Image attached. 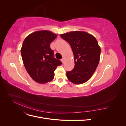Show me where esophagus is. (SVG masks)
<instances>
[{
  "label": "esophagus",
  "mask_w": 126,
  "mask_h": 126,
  "mask_svg": "<svg viewBox=\"0 0 126 126\" xmlns=\"http://www.w3.org/2000/svg\"><path fill=\"white\" fill-rule=\"evenodd\" d=\"M64 60H65V59H64V58H63L62 59V62L63 63H64Z\"/></svg>",
  "instance_id": "1"
}]
</instances>
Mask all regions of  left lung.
<instances>
[{"instance_id":"obj_1","label":"left lung","mask_w":126,"mask_h":126,"mask_svg":"<svg viewBox=\"0 0 126 126\" xmlns=\"http://www.w3.org/2000/svg\"><path fill=\"white\" fill-rule=\"evenodd\" d=\"M60 36L69 43L74 56L75 67L67 72L68 79L75 84L86 82L93 76L99 63L101 49L97 39L85 32H70Z\"/></svg>"}]
</instances>
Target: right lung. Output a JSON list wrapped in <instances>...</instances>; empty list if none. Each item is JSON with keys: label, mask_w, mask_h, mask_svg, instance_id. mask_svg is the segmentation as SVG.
I'll return each instance as SVG.
<instances>
[{"label": "right lung", "mask_w": 126, "mask_h": 126, "mask_svg": "<svg viewBox=\"0 0 126 126\" xmlns=\"http://www.w3.org/2000/svg\"><path fill=\"white\" fill-rule=\"evenodd\" d=\"M57 35L49 30H39L30 33L25 39L21 49L26 69L34 81L39 83L51 81L54 71L62 64L54 57L50 44Z\"/></svg>", "instance_id": "right-lung-1"}]
</instances>
